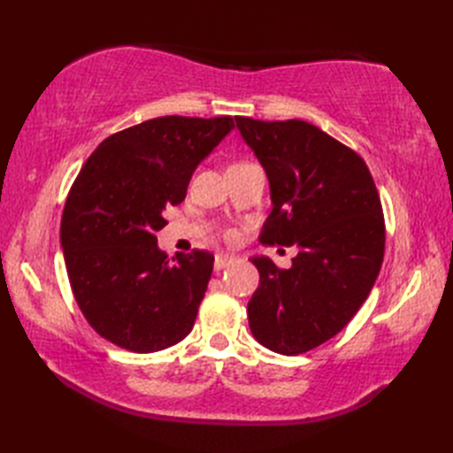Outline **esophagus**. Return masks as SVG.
<instances>
[{"instance_id": "obj_1", "label": "esophagus", "mask_w": 453, "mask_h": 453, "mask_svg": "<svg viewBox=\"0 0 453 453\" xmlns=\"http://www.w3.org/2000/svg\"><path fill=\"white\" fill-rule=\"evenodd\" d=\"M235 261V255H229V253H218L214 258V268L216 271H221V268L232 265Z\"/></svg>"}]
</instances>
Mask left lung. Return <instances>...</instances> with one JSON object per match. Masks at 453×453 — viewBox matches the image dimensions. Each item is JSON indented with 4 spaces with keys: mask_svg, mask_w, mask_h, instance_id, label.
I'll list each match as a JSON object with an SVG mask.
<instances>
[{
    "mask_svg": "<svg viewBox=\"0 0 453 453\" xmlns=\"http://www.w3.org/2000/svg\"><path fill=\"white\" fill-rule=\"evenodd\" d=\"M235 124L271 188L261 242L297 247L288 271L251 257L261 282L249 326L268 350L302 354L341 333L372 292L386 249L378 188L358 153L310 122Z\"/></svg>",
    "mask_w": 453,
    "mask_h": 453,
    "instance_id": "1",
    "label": "left lung"
}]
</instances>
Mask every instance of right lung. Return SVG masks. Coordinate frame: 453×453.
<instances>
[{
	"label": "right lung",
	"mask_w": 453,
	"mask_h": 453,
	"mask_svg": "<svg viewBox=\"0 0 453 453\" xmlns=\"http://www.w3.org/2000/svg\"><path fill=\"white\" fill-rule=\"evenodd\" d=\"M235 128L229 117H159L112 134L67 195L60 245L85 319L120 349L157 352L192 331L214 255L169 257L156 232L196 167Z\"/></svg>",
	"instance_id": "add662e5"
}]
</instances>
